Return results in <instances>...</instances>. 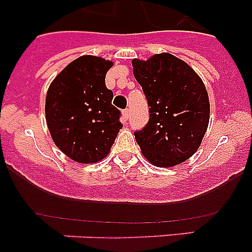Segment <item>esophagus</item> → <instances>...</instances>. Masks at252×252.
<instances>
[{
    "instance_id": "1",
    "label": "esophagus",
    "mask_w": 252,
    "mask_h": 252,
    "mask_svg": "<svg viewBox=\"0 0 252 252\" xmlns=\"http://www.w3.org/2000/svg\"><path fill=\"white\" fill-rule=\"evenodd\" d=\"M122 115H124L125 121H127L128 117H130V110H128V108H126V110H124V111H122Z\"/></svg>"
}]
</instances>
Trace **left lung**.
<instances>
[{
    "instance_id": "8db88e82",
    "label": "left lung",
    "mask_w": 252,
    "mask_h": 252,
    "mask_svg": "<svg viewBox=\"0 0 252 252\" xmlns=\"http://www.w3.org/2000/svg\"><path fill=\"white\" fill-rule=\"evenodd\" d=\"M132 66L150 113L145 127L135 132L136 142L154 165H178L197 151L206 133V87L186 62L168 53L133 59Z\"/></svg>"
}]
</instances>
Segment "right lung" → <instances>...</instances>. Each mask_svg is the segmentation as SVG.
Returning a JSON list of instances; mask_svg holds the SVG:
<instances>
[{
	"instance_id": "add662e5",
	"label": "right lung",
	"mask_w": 252,
	"mask_h": 252,
	"mask_svg": "<svg viewBox=\"0 0 252 252\" xmlns=\"http://www.w3.org/2000/svg\"><path fill=\"white\" fill-rule=\"evenodd\" d=\"M111 66L112 62L84 55L66 65L49 87V131L55 145L78 162L103 159L122 128L121 112L104 82Z\"/></svg>"
}]
</instances>
